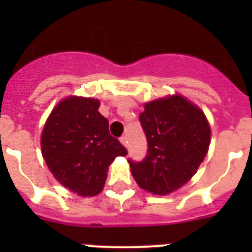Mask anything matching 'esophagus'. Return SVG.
<instances>
[{"instance_id":"34e87169","label":"esophagus","mask_w":252,"mask_h":252,"mask_svg":"<svg viewBox=\"0 0 252 252\" xmlns=\"http://www.w3.org/2000/svg\"><path fill=\"white\" fill-rule=\"evenodd\" d=\"M120 141H121L122 144L126 146V148H127V146H128V139H127V136H126V135H124V136L120 137Z\"/></svg>"}]
</instances>
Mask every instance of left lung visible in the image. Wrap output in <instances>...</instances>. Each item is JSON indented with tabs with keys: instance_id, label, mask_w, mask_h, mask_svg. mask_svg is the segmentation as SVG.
Instances as JSON below:
<instances>
[{
	"instance_id": "1",
	"label": "left lung",
	"mask_w": 252,
	"mask_h": 252,
	"mask_svg": "<svg viewBox=\"0 0 252 252\" xmlns=\"http://www.w3.org/2000/svg\"><path fill=\"white\" fill-rule=\"evenodd\" d=\"M140 124L148 141L141 161L128 159L132 175L146 192L165 195L195 174L207 155L211 128L206 116L182 95L145 104Z\"/></svg>"
}]
</instances>
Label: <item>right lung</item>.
<instances>
[{
    "mask_svg": "<svg viewBox=\"0 0 252 252\" xmlns=\"http://www.w3.org/2000/svg\"><path fill=\"white\" fill-rule=\"evenodd\" d=\"M98 108L97 99L65 98L50 113L41 135L43 157L55 179L83 197L101 193L111 162L127 155Z\"/></svg>",
    "mask_w": 252,
    "mask_h": 252,
    "instance_id": "1",
    "label": "right lung"
}]
</instances>
